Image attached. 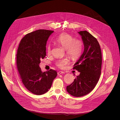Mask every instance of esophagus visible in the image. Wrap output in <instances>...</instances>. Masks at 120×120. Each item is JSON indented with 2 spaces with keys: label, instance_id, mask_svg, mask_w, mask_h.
I'll use <instances>...</instances> for the list:
<instances>
[{
  "label": "esophagus",
  "instance_id": "esophagus-1",
  "mask_svg": "<svg viewBox=\"0 0 120 120\" xmlns=\"http://www.w3.org/2000/svg\"><path fill=\"white\" fill-rule=\"evenodd\" d=\"M64 72H63V71H59V72L57 73V74H58V75H61V74H64Z\"/></svg>",
  "mask_w": 120,
  "mask_h": 120
}]
</instances>
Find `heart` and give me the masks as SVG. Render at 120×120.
<instances>
[{
    "label": "heart",
    "mask_w": 120,
    "mask_h": 120,
    "mask_svg": "<svg viewBox=\"0 0 120 120\" xmlns=\"http://www.w3.org/2000/svg\"><path fill=\"white\" fill-rule=\"evenodd\" d=\"M55 42L61 45L65 49L67 55L72 59H76L81 55L82 50V43L79 39L74 38L73 36L66 33H62L55 39ZM51 47L49 45L47 47V52L50 54ZM68 63L67 58H64L56 62V66L60 68H64L65 65Z\"/></svg>",
    "instance_id": "1"
}]
</instances>
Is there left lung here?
Listing matches in <instances>:
<instances>
[{
  "label": "left lung",
  "instance_id": "1",
  "mask_svg": "<svg viewBox=\"0 0 120 120\" xmlns=\"http://www.w3.org/2000/svg\"><path fill=\"white\" fill-rule=\"evenodd\" d=\"M78 33L82 37L84 51L73 69L80 75L66 87L67 92L75 97L86 95L94 89L101 74L102 63L101 50L96 38L87 31Z\"/></svg>",
  "mask_w": 120,
  "mask_h": 120
}]
</instances>
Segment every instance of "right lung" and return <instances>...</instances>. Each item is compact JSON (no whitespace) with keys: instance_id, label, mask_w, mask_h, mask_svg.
<instances>
[{"instance_id":"right-lung-1","label":"right lung","mask_w":120,"mask_h":120,"mask_svg":"<svg viewBox=\"0 0 120 120\" xmlns=\"http://www.w3.org/2000/svg\"><path fill=\"white\" fill-rule=\"evenodd\" d=\"M54 31L39 29L21 39L17 51L16 65L21 81L32 93L41 95L50 89L57 72L52 69L42 72L39 64L46 56V45Z\"/></svg>"}]
</instances>
